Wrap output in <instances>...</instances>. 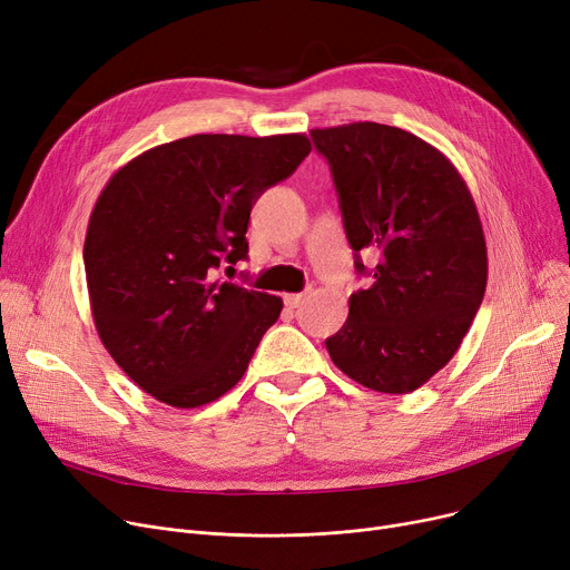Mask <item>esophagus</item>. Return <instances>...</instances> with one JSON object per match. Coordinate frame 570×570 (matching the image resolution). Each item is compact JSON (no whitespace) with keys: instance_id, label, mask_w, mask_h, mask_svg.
I'll return each instance as SVG.
<instances>
[{"instance_id":"34e87169","label":"esophagus","mask_w":570,"mask_h":570,"mask_svg":"<svg viewBox=\"0 0 570 570\" xmlns=\"http://www.w3.org/2000/svg\"><path fill=\"white\" fill-rule=\"evenodd\" d=\"M309 295H312V291H305V293H291V295H286V297H284V303H286V307H288V309H297V307H301V305L307 301Z\"/></svg>"}]
</instances>
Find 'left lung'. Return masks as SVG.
<instances>
[{
    "label": "left lung",
    "mask_w": 570,
    "mask_h": 570,
    "mask_svg": "<svg viewBox=\"0 0 570 570\" xmlns=\"http://www.w3.org/2000/svg\"><path fill=\"white\" fill-rule=\"evenodd\" d=\"M331 164L355 269L372 284L348 297L333 363L376 393L404 395L451 363L488 286L483 224L464 177L404 129L353 122L312 129Z\"/></svg>",
    "instance_id": "obj_1"
}]
</instances>
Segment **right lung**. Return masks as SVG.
<instances>
[{
  "label": "right lung",
  "instance_id": "add662e5",
  "mask_svg": "<svg viewBox=\"0 0 570 570\" xmlns=\"http://www.w3.org/2000/svg\"><path fill=\"white\" fill-rule=\"evenodd\" d=\"M309 153L305 134H196L108 179L82 249L89 307L112 361L155 400L196 409L247 372L284 303L217 273L247 258L254 203Z\"/></svg>",
  "mask_w": 570,
  "mask_h": 570
}]
</instances>
